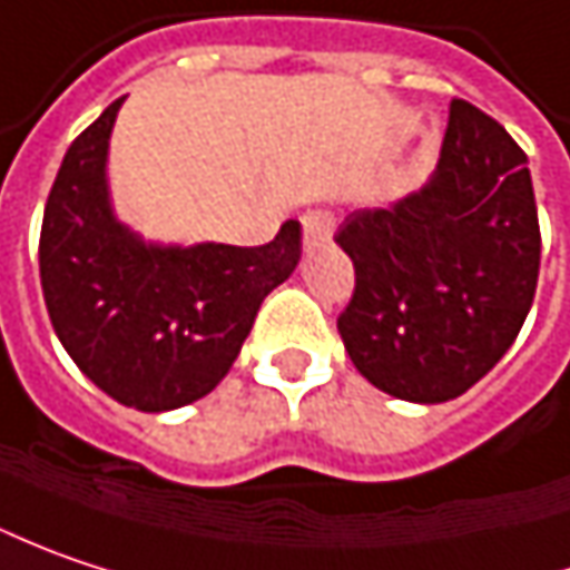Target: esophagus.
I'll return each mask as SVG.
<instances>
[{
	"label": "esophagus",
	"instance_id": "esophagus-1",
	"mask_svg": "<svg viewBox=\"0 0 570 570\" xmlns=\"http://www.w3.org/2000/svg\"><path fill=\"white\" fill-rule=\"evenodd\" d=\"M301 224H304V240L311 243H327L333 237V230H336V217L327 208H317V212H307L301 217Z\"/></svg>",
	"mask_w": 570,
	"mask_h": 570
}]
</instances>
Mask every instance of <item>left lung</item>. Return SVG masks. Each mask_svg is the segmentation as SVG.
I'll return each instance as SVG.
<instances>
[{
	"mask_svg": "<svg viewBox=\"0 0 570 570\" xmlns=\"http://www.w3.org/2000/svg\"><path fill=\"white\" fill-rule=\"evenodd\" d=\"M333 240L356 269L336 317L353 365L401 401H452L513 346L535 298L542 234L527 154L452 99L433 179L353 212Z\"/></svg>",
	"mask_w": 570,
	"mask_h": 570,
	"instance_id": "1",
	"label": "left lung"
}]
</instances>
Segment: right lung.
<instances>
[{
    "instance_id": "obj_1",
    "label": "right lung",
    "mask_w": 570,
    "mask_h": 570,
    "mask_svg": "<svg viewBox=\"0 0 570 570\" xmlns=\"http://www.w3.org/2000/svg\"><path fill=\"white\" fill-rule=\"evenodd\" d=\"M121 101L70 144L47 195L41 288L79 372L118 404L176 411L214 391L259 304L301 259V224L263 246H147L108 205L105 157Z\"/></svg>"
}]
</instances>
